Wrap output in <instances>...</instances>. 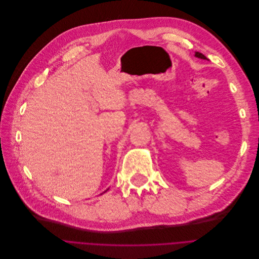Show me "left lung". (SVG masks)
<instances>
[{
	"label": "left lung",
	"mask_w": 259,
	"mask_h": 259,
	"mask_svg": "<svg viewBox=\"0 0 259 259\" xmlns=\"http://www.w3.org/2000/svg\"><path fill=\"white\" fill-rule=\"evenodd\" d=\"M195 56L200 58V59H204V60H208L207 58H206L202 53H199V52H195Z\"/></svg>",
	"instance_id": "obj_1"
}]
</instances>
